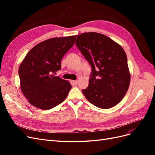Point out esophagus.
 I'll list each match as a JSON object with an SVG mask.
<instances>
[{
    "label": "esophagus",
    "instance_id": "esophagus-1",
    "mask_svg": "<svg viewBox=\"0 0 155 155\" xmlns=\"http://www.w3.org/2000/svg\"><path fill=\"white\" fill-rule=\"evenodd\" d=\"M71 83L73 84V85H76L77 84H78V81H74V80H72V81H71Z\"/></svg>",
    "mask_w": 155,
    "mask_h": 155
}]
</instances>
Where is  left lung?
I'll list each match as a JSON object with an SVG mask.
<instances>
[{
  "label": "left lung",
  "instance_id": "left-lung-1",
  "mask_svg": "<svg viewBox=\"0 0 155 155\" xmlns=\"http://www.w3.org/2000/svg\"><path fill=\"white\" fill-rule=\"evenodd\" d=\"M76 45L92 67L88 87L82 92L97 107L107 109L123 99L130 74L125 51L109 37L96 32L79 35Z\"/></svg>",
  "mask_w": 155,
  "mask_h": 155
}]
</instances>
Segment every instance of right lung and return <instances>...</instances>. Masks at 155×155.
<instances>
[{"label": "right lung", "instance_id": "1", "mask_svg": "<svg viewBox=\"0 0 155 155\" xmlns=\"http://www.w3.org/2000/svg\"><path fill=\"white\" fill-rule=\"evenodd\" d=\"M76 37H54L41 42L22 60L18 68L21 89L33 106L48 110L66 99L72 85L54 74L61 68V59Z\"/></svg>", "mask_w": 155, "mask_h": 155}]
</instances>
